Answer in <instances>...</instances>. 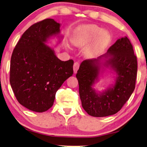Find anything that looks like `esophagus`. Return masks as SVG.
Masks as SVG:
<instances>
[{"label": "esophagus", "mask_w": 147, "mask_h": 147, "mask_svg": "<svg viewBox=\"0 0 147 147\" xmlns=\"http://www.w3.org/2000/svg\"><path fill=\"white\" fill-rule=\"evenodd\" d=\"M79 63L78 62H76L74 63V74H76L77 71H78V69H79Z\"/></svg>", "instance_id": "esophagus-1"}]
</instances>
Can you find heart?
Returning a JSON list of instances; mask_svg holds the SVG:
<instances>
[{
    "mask_svg": "<svg viewBox=\"0 0 147 147\" xmlns=\"http://www.w3.org/2000/svg\"><path fill=\"white\" fill-rule=\"evenodd\" d=\"M75 46H85L83 54L87 58H94L103 51L110 42V36L106 31L96 25H83L77 30L71 38Z\"/></svg>",
    "mask_w": 147,
    "mask_h": 147,
    "instance_id": "b5f03b06",
    "label": "heart"
}]
</instances>
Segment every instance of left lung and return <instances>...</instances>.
<instances>
[{
    "label": "left lung",
    "instance_id": "obj_1",
    "mask_svg": "<svg viewBox=\"0 0 147 147\" xmlns=\"http://www.w3.org/2000/svg\"><path fill=\"white\" fill-rule=\"evenodd\" d=\"M106 68L115 74V83L102 92L93 85ZM138 71L137 57L126 36L119 38L106 53L97 59L85 60L76 74L82 107L92 117L117 113L133 93Z\"/></svg>",
    "mask_w": 147,
    "mask_h": 147
}]
</instances>
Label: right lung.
Segmentation results:
<instances>
[{"label":"right lung","instance_id":"obj_1","mask_svg":"<svg viewBox=\"0 0 147 147\" xmlns=\"http://www.w3.org/2000/svg\"><path fill=\"white\" fill-rule=\"evenodd\" d=\"M60 27L53 19L34 24L23 34L11 55V86L19 103L32 111L51 108L58 89L73 75V60L61 61L46 44L52 37L61 42Z\"/></svg>","mask_w":147,"mask_h":147}]
</instances>
